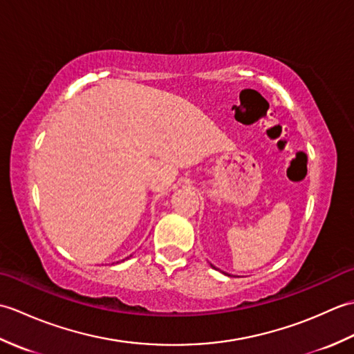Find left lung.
I'll list each match as a JSON object with an SVG mask.
<instances>
[{"instance_id": "left-lung-1", "label": "left lung", "mask_w": 354, "mask_h": 354, "mask_svg": "<svg viewBox=\"0 0 354 354\" xmlns=\"http://www.w3.org/2000/svg\"><path fill=\"white\" fill-rule=\"evenodd\" d=\"M212 266H213V265H212ZM213 268H214V266H213ZM223 274H225V275H230V274H227V272H223Z\"/></svg>"}]
</instances>
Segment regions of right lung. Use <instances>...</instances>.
<instances>
[{
	"label": "right lung",
	"mask_w": 354,
	"mask_h": 354,
	"mask_svg": "<svg viewBox=\"0 0 354 354\" xmlns=\"http://www.w3.org/2000/svg\"><path fill=\"white\" fill-rule=\"evenodd\" d=\"M126 259H129V257H126Z\"/></svg>",
	"instance_id": "right-lung-1"
}]
</instances>
